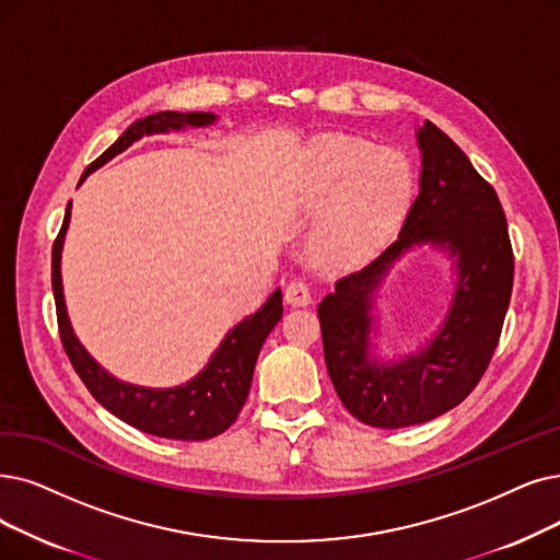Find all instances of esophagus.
<instances>
[{
	"instance_id": "1",
	"label": "esophagus",
	"mask_w": 560,
	"mask_h": 560,
	"mask_svg": "<svg viewBox=\"0 0 560 560\" xmlns=\"http://www.w3.org/2000/svg\"><path fill=\"white\" fill-rule=\"evenodd\" d=\"M284 301H287V305H294V307L310 305L312 303V294H310L307 284L303 280H292V282H289L287 289H284Z\"/></svg>"
}]
</instances>
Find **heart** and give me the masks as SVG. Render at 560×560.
<instances>
[{
	"mask_svg": "<svg viewBox=\"0 0 560 560\" xmlns=\"http://www.w3.org/2000/svg\"><path fill=\"white\" fill-rule=\"evenodd\" d=\"M413 170L407 155L370 140L328 132L317 138L299 170V199L326 211L312 250L326 266H349L382 243L407 211Z\"/></svg>",
	"mask_w": 560,
	"mask_h": 560,
	"instance_id": "heart-1",
	"label": "heart"
}]
</instances>
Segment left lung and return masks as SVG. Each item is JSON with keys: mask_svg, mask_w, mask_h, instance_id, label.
I'll return each mask as SVG.
<instances>
[{"mask_svg": "<svg viewBox=\"0 0 560 560\" xmlns=\"http://www.w3.org/2000/svg\"><path fill=\"white\" fill-rule=\"evenodd\" d=\"M420 192L397 241L361 271L335 282L317 315L330 382L347 411L382 430L443 416L468 397L499 345L512 294V245L499 195L466 153L424 121ZM416 244H432L456 261V292L432 339L397 362L373 353L375 296L392 264Z\"/></svg>", "mask_w": 560, "mask_h": 560, "instance_id": "8db88e82", "label": "left lung"}]
</instances>
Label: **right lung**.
<instances>
[{
    "label": "right lung",
    "instance_id": "obj_1",
    "mask_svg": "<svg viewBox=\"0 0 560 560\" xmlns=\"http://www.w3.org/2000/svg\"><path fill=\"white\" fill-rule=\"evenodd\" d=\"M218 117L213 112H155L144 119L130 124L124 136L112 144L105 153L89 165L80 178H84L115 159L117 153L126 151L132 142L142 140L144 136H159V132L184 130V128H205L211 126ZM71 222V202L66 207L63 225L52 245V292L57 305V322L61 345L69 353L71 363L84 386L96 397V401L130 428H138L147 434L176 439V441H205L225 432L230 424L238 418V411L245 405V397L250 393L253 372L259 349L268 332L276 328L282 317V292H276L266 299V303L241 319L228 335L220 347L209 358L202 372H197L190 382L174 388H147L136 386L109 374L103 365H98L92 353H89L71 326L69 312L63 301L61 284V248L66 230Z\"/></svg>",
    "mask_w": 560,
    "mask_h": 560
}]
</instances>
